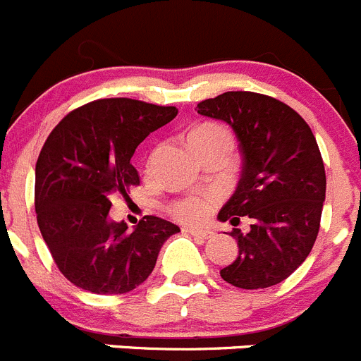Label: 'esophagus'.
I'll return each instance as SVG.
<instances>
[{"mask_svg":"<svg viewBox=\"0 0 361 361\" xmlns=\"http://www.w3.org/2000/svg\"><path fill=\"white\" fill-rule=\"evenodd\" d=\"M185 233L188 235H194V237L201 238V240H207V238L212 237V231L208 230H197V228H183Z\"/></svg>","mask_w":361,"mask_h":361,"instance_id":"1","label":"esophagus"}]
</instances>
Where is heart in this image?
Masks as SVG:
<instances>
[{"mask_svg":"<svg viewBox=\"0 0 361 361\" xmlns=\"http://www.w3.org/2000/svg\"><path fill=\"white\" fill-rule=\"evenodd\" d=\"M215 139L231 140V137L230 133H228L226 128H222L214 123L201 124V126L194 128V130L188 133V144H190V146L192 144ZM214 203L215 196H212V194H194V196H185L173 201V203L167 207V210H169V214L173 215V217H176L178 221L194 224V222L203 221V219L210 214Z\"/></svg>","mask_w":361,"mask_h":361,"instance_id":"heart-1","label":"heart"}]
</instances>
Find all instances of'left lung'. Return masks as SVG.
Returning a JSON list of instances; mask_svg holds the SVG:
<instances>
[{
	"label": "left lung",
	"instance_id": "left-lung-1",
	"mask_svg": "<svg viewBox=\"0 0 361 361\" xmlns=\"http://www.w3.org/2000/svg\"><path fill=\"white\" fill-rule=\"evenodd\" d=\"M197 114L230 124L242 151L237 190L219 219L237 226L247 217L251 230L230 233L238 257L221 278L245 290L278 285L306 260L321 228L326 171L313 131L283 101L247 90L201 101Z\"/></svg>",
	"mask_w": 361,
	"mask_h": 361
}]
</instances>
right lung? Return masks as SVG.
Segmentation results:
<instances>
[{
    "label": "right lung",
    "instance_id": "obj_1",
    "mask_svg": "<svg viewBox=\"0 0 361 361\" xmlns=\"http://www.w3.org/2000/svg\"><path fill=\"white\" fill-rule=\"evenodd\" d=\"M176 114V106L130 97L90 101L44 142L35 165L37 224L59 271L76 287L104 295L133 290L180 231L157 215H144L133 231L110 219V197H126V188L140 183L131 165L137 146Z\"/></svg>",
    "mask_w": 361,
    "mask_h": 361
}]
</instances>
